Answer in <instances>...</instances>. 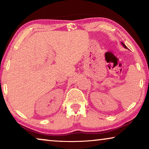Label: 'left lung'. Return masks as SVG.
Instances as JSON below:
<instances>
[{
	"mask_svg": "<svg viewBox=\"0 0 149 149\" xmlns=\"http://www.w3.org/2000/svg\"><path fill=\"white\" fill-rule=\"evenodd\" d=\"M121 44H122V45H123V46L124 47H125V49H127V47H126V46H125V44H124V43H123V42H121Z\"/></svg>",
	"mask_w": 149,
	"mask_h": 149,
	"instance_id": "left-lung-1",
	"label": "left lung"
}]
</instances>
